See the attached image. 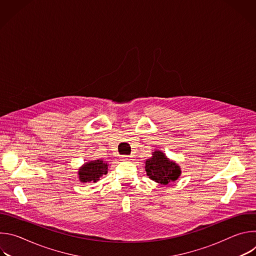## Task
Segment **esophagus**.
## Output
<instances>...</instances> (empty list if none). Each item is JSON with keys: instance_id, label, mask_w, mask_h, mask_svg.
Returning <instances> with one entry per match:
<instances>
[{"instance_id": "esophagus-1", "label": "esophagus", "mask_w": 256, "mask_h": 256, "mask_svg": "<svg viewBox=\"0 0 256 256\" xmlns=\"http://www.w3.org/2000/svg\"><path fill=\"white\" fill-rule=\"evenodd\" d=\"M122 160H124V161L130 160V156H122Z\"/></svg>"}]
</instances>
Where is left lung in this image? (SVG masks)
I'll list each match as a JSON object with an SVG mask.
<instances>
[{"mask_svg": "<svg viewBox=\"0 0 256 256\" xmlns=\"http://www.w3.org/2000/svg\"><path fill=\"white\" fill-rule=\"evenodd\" d=\"M146 172L154 181L161 184H168L180 175V168L174 162L170 161L162 152L156 151L153 157L146 161Z\"/></svg>", "mask_w": 256, "mask_h": 256, "instance_id": "obj_1", "label": "left lung"}]
</instances>
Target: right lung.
<instances>
[{"mask_svg":"<svg viewBox=\"0 0 256 256\" xmlns=\"http://www.w3.org/2000/svg\"><path fill=\"white\" fill-rule=\"evenodd\" d=\"M107 163H104L102 160L86 163L79 171V178L82 182H96L100 176L107 173Z\"/></svg>","mask_w":256,"mask_h":256,"instance_id":"right-lung-1","label":"right lung"}]
</instances>
